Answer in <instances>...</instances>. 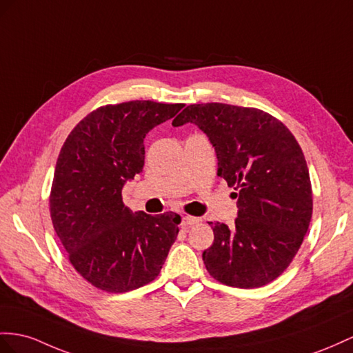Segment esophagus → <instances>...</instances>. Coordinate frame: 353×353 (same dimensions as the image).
<instances>
[{
	"label": "esophagus",
	"instance_id": "34e87169",
	"mask_svg": "<svg viewBox=\"0 0 353 353\" xmlns=\"http://www.w3.org/2000/svg\"><path fill=\"white\" fill-rule=\"evenodd\" d=\"M201 219L200 218H194V216H183L182 218V225L183 227H192L195 223H200Z\"/></svg>",
	"mask_w": 353,
	"mask_h": 353
}]
</instances>
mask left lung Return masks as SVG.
<instances>
[{"label":"left lung","mask_w":353,"mask_h":353,"mask_svg":"<svg viewBox=\"0 0 353 353\" xmlns=\"http://www.w3.org/2000/svg\"><path fill=\"white\" fill-rule=\"evenodd\" d=\"M189 122L209 137L218 176L237 191L234 227L209 222L214 240L203 252L207 271L236 288L273 282L291 264L312 219L310 176L300 144L282 122L258 108L192 104L173 126Z\"/></svg>","instance_id":"left-lung-1"}]
</instances>
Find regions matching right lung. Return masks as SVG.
<instances>
[{
	"mask_svg": "<svg viewBox=\"0 0 353 353\" xmlns=\"http://www.w3.org/2000/svg\"><path fill=\"white\" fill-rule=\"evenodd\" d=\"M183 104L99 107L70 132L57 161L50 216L77 273L105 292H128L159 274L180 216L132 213L122 189L143 171L144 139Z\"/></svg>",
	"mask_w": 353,
	"mask_h": 353,
	"instance_id": "obj_1",
	"label": "right lung"
}]
</instances>
